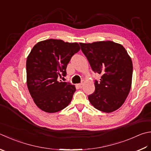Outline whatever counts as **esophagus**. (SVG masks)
<instances>
[{"label":"esophagus","mask_w":151,"mask_h":151,"mask_svg":"<svg viewBox=\"0 0 151 151\" xmlns=\"http://www.w3.org/2000/svg\"><path fill=\"white\" fill-rule=\"evenodd\" d=\"M84 83H85V81H83V82H82V83H79V84H77L76 86L78 87H79V88H82V87H83V86Z\"/></svg>","instance_id":"esophagus-1"}]
</instances>
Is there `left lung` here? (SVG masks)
<instances>
[{"label": "left lung", "instance_id": "obj_1", "mask_svg": "<svg viewBox=\"0 0 151 151\" xmlns=\"http://www.w3.org/2000/svg\"><path fill=\"white\" fill-rule=\"evenodd\" d=\"M81 49L93 72L101 74L95 80V91L88 99L93 106L110 113L124 103L132 87V58L122 45L111 41L80 42Z\"/></svg>", "mask_w": 151, "mask_h": 151}]
</instances>
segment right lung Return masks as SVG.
I'll list each match as a JSON object with an SVG mask.
<instances>
[{"label":"right lung","instance_id":"obj_1","mask_svg":"<svg viewBox=\"0 0 151 151\" xmlns=\"http://www.w3.org/2000/svg\"><path fill=\"white\" fill-rule=\"evenodd\" d=\"M79 50L78 42L53 39L39 42L31 49L26 62L27 85L39 109L55 113L70 103L75 85L58 78L66 75L68 64Z\"/></svg>","mask_w":151,"mask_h":151}]
</instances>
